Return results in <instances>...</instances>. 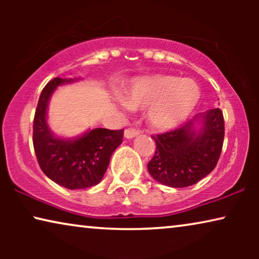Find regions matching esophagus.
<instances>
[{
    "mask_svg": "<svg viewBox=\"0 0 259 259\" xmlns=\"http://www.w3.org/2000/svg\"><path fill=\"white\" fill-rule=\"evenodd\" d=\"M140 133L139 130H136V128H127L125 130V137L127 139H132V138L137 137L138 134Z\"/></svg>",
    "mask_w": 259,
    "mask_h": 259,
    "instance_id": "esophagus-1",
    "label": "esophagus"
}]
</instances>
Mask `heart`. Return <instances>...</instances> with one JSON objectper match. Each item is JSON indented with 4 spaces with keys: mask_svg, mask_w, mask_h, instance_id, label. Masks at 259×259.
<instances>
[{
    "mask_svg": "<svg viewBox=\"0 0 259 259\" xmlns=\"http://www.w3.org/2000/svg\"><path fill=\"white\" fill-rule=\"evenodd\" d=\"M199 98V88L192 80L152 75L134 81L126 102L132 108L150 107L147 115L151 125L167 131L175 128L192 113Z\"/></svg>",
    "mask_w": 259,
    "mask_h": 259,
    "instance_id": "heart-1",
    "label": "heart"
}]
</instances>
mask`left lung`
<instances>
[{"instance_id": "obj_1", "label": "left lung", "mask_w": 259, "mask_h": 259, "mask_svg": "<svg viewBox=\"0 0 259 259\" xmlns=\"http://www.w3.org/2000/svg\"><path fill=\"white\" fill-rule=\"evenodd\" d=\"M200 121L202 128L194 123ZM221 108L198 114L183 126L152 136L157 150L147 165L152 178L162 185L187 187L197 184L217 165L224 143Z\"/></svg>"}]
</instances>
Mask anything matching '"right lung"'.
Wrapping results in <instances>:
<instances>
[{"instance_id": "add662e5", "label": "right lung", "mask_w": 259, "mask_h": 259, "mask_svg": "<svg viewBox=\"0 0 259 259\" xmlns=\"http://www.w3.org/2000/svg\"><path fill=\"white\" fill-rule=\"evenodd\" d=\"M77 79L55 77L46 84L38 99L33 125V145L42 172L69 190L87 189L101 182L109 159L122 143L123 130L95 128L76 139L55 137L47 125V107L53 92Z\"/></svg>"}]
</instances>
